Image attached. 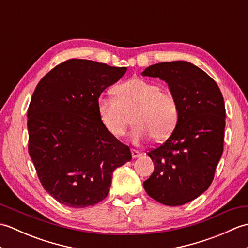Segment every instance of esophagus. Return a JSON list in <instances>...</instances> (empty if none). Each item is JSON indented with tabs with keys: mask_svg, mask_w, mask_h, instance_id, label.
I'll return each instance as SVG.
<instances>
[{
	"mask_svg": "<svg viewBox=\"0 0 248 248\" xmlns=\"http://www.w3.org/2000/svg\"><path fill=\"white\" fill-rule=\"evenodd\" d=\"M131 154H132L133 159H136V157H139V156L141 155L140 152L138 151V150H135V149H131Z\"/></svg>",
	"mask_w": 248,
	"mask_h": 248,
	"instance_id": "obj_1",
	"label": "esophagus"
}]
</instances>
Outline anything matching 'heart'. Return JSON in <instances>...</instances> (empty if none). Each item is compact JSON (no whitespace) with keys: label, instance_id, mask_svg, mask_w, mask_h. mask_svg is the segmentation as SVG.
<instances>
[{"label":"heart","instance_id":"1","mask_svg":"<svg viewBox=\"0 0 248 248\" xmlns=\"http://www.w3.org/2000/svg\"><path fill=\"white\" fill-rule=\"evenodd\" d=\"M114 92L116 98L100 96L97 101L99 117L110 135L124 136L132 115L135 124L131 131L133 144L143 143L151 136L161 141L171 134L179 118L178 102L171 93L141 78L121 83Z\"/></svg>","mask_w":248,"mask_h":248}]
</instances>
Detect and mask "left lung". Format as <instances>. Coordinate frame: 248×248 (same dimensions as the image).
Returning <instances> with one entry per match:
<instances>
[{
	"mask_svg": "<svg viewBox=\"0 0 248 248\" xmlns=\"http://www.w3.org/2000/svg\"><path fill=\"white\" fill-rule=\"evenodd\" d=\"M141 76L165 81L179 108L170 138L147 152L155 170L144 188L163 204L182 205L207 191L213 181L224 148L223 94L211 77L188 62H159L147 67Z\"/></svg>",
	"mask_w": 248,
	"mask_h": 248,
	"instance_id": "1",
	"label": "left lung"
}]
</instances>
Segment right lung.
I'll use <instances>...</instances> for the list:
<instances>
[{
	"label": "right lung",
	"mask_w": 248,
	"mask_h": 248,
	"mask_svg": "<svg viewBox=\"0 0 248 248\" xmlns=\"http://www.w3.org/2000/svg\"><path fill=\"white\" fill-rule=\"evenodd\" d=\"M127 67L68 60L36 86L28 109L29 154L44 188L70 208L94 205L108 196L116 168L132 159L110 135L97 101Z\"/></svg>",
	"instance_id": "right-lung-1"
}]
</instances>
